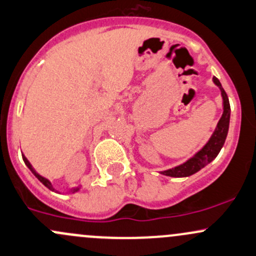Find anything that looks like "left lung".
I'll return each instance as SVG.
<instances>
[{
  "label": "left lung",
  "instance_id": "8db88e82",
  "mask_svg": "<svg viewBox=\"0 0 256 256\" xmlns=\"http://www.w3.org/2000/svg\"><path fill=\"white\" fill-rule=\"evenodd\" d=\"M214 84L220 90V94H222L223 99V114L217 124V128L214 132L212 134L211 138L208 142L202 147L194 157L188 160L186 162L180 164V166H176V168L168 169V170L160 172V174L166 176H173V178H184L190 176L202 169L204 166H207L210 162L217 157L220 153V148L223 147L226 141V137L228 134V128H230V100H228L227 93L222 88V84L218 80V78L214 77Z\"/></svg>",
  "mask_w": 256,
  "mask_h": 256
}]
</instances>
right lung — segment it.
I'll list each match as a JSON object with an SVG mask.
<instances>
[{
    "instance_id": "add662e5",
    "label": "right lung",
    "mask_w": 256,
    "mask_h": 256,
    "mask_svg": "<svg viewBox=\"0 0 256 256\" xmlns=\"http://www.w3.org/2000/svg\"><path fill=\"white\" fill-rule=\"evenodd\" d=\"M22 156H23V154H22ZM23 160H24V163H26V166H28V168H29V169H30V172H32V173H33V174H34V176H36L38 178V179H39V180H40V182H42V184H44V185H45V186H46V188H48V189H50V190H52V192H55V189H54V188H52V185H51V182H49V180H48V179H46V178L42 176H40V174H38V173H36V169H34V168H33V166H32V164H30V163H29V160H26V156H23ZM80 186L74 188V189H72V190H71V192H78V190H80Z\"/></svg>"
}]
</instances>
